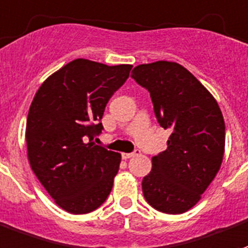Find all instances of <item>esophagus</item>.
Returning <instances> with one entry per match:
<instances>
[{"instance_id":"34e87169","label":"esophagus","mask_w":248,"mask_h":248,"mask_svg":"<svg viewBox=\"0 0 248 248\" xmlns=\"http://www.w3.org/2000/svg\"><path fill=\"white\" fill-rule=\"evenodd\" d=\"M139 153H140V150H137V149H136L135 152H132V153H122V158L123 159H129V158L137 155Z\"/></svg>"}]
</instances>
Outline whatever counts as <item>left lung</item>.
Instances as JSON below:
<instances>
[{
    "instance_id": "8db88e82",
    "label": "left lung",
    "mask_w": 248,
    "mask_h": 248,
    "mask_svg": "<svg viewBox=\"0 0 248 248\" xmlns=\"http://www.w3.org/2000/svg\"><path fill=\"white\" fill-rule=\"evenodd\" d=\"M131 77L150 93L159 125L171 129L167 149L153 157L152 171L142 179L145 200L163 213H184L200 200L221 167L222 112L209 91L176 62L139 65Z\"/></svg>"
}]
</instances>
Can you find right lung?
Returning a JSON list of instances; mask_svg holds the SVG:
<instances>
[{
  "label": "right lung",
  "mask_w": 248,
  "mask_h": 248,
  "mask_svg": "<svg viewBox=\"0 0 248 248\" xmlns=\"http://www.w3.org/2000/svg\"><path fill=\"white\" fill-rule=\"evenodd\" d=\"M132 65L77 59L48 77L35 94L26 125L31 169L64 210L85 215L108 197L122 155L94 142L113 93Z\"/></svg>",
  "instance_id": "1"
}]
</instances>
